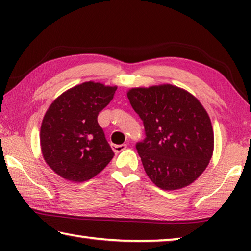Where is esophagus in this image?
Instances as JSON below:
<instances>
[{
	"mask_svg": "<svg viewBox=\"0 0 251 251\" xmlns=\"http://www.w3.org/2000/svg\"><path fill=\"white\" fill-rule=\"evenodd\" d=\"M113 143H114V145H115V147H118V146H122L123 144H124L125 142L123 141V139H121V138H118V137H114L113 139Z\"/></svg>",
	"mask_w": 251,
	"mask_h": 251,
	"instance_id": "1",
	"label": "esophagus"
}]
</instances>
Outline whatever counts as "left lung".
Wrapping results in <instances>:
<instances>
[{"label": "left lung", "mask_w": 251, "mask_h": 251, "mask_svg": "<svg viewBox=\"0 0 251 251\" xmlns=\"http://www.w3.org/2000/svg\"><path fill=\"white\" fill-rule=\"evenodd\" d=\"M116 90L91 80L70 88L50 105L41 125V151L58 176L74 182L90 180L112 160L114 152L97 116Z\"/></svg>", "instance_id": "left-lung-1"}]
</instances>
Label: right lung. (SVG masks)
Masks as SVG:
<instances>
[{
  "instance_id": "add662e5",
  "label": "right lung",
  "mask_w": 251,
  "mask_h": 251,
  "mask_svg": "<svg viewBox=\"0 0 251 251\" xmlns=\"http://www.w3.org/2000/svg\"><path fill=\"white\" fill-rule=\"evenodd\" d=\"M127 97L145 127L136 148L150 179L165 190L196 180L214 151L210 118L199 100L171 84L131 88Z\"/></svg>"
}]
</instances>
